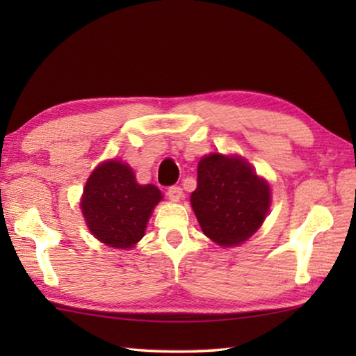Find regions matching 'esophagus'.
<instances>
[{
  "label": "esophagus",
  "mask_w": 356,
  "mask_h": 356,
  "mask_svg": "<svg viewBox=\"0 0 356 356\" xmlns=\"http://www.w3.org/2000/svg\"><path fill=\"white\" fill-rule=\"evenodd\" d=\"M182 196H184V191H182V188H180V186L172 185V186H170V188H168V197H170L171 201L177 202V201L182 200Z\"/></svg>",
  "instance_id": "34e87169"
}]
</instances>
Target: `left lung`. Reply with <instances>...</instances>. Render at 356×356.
<instances>
[{
  "mask_svg": "<svg viewBox=\"0 0 356 356\" xmlns=\"http://www.w3.org/2000/svg\"><path fill=\"white\" fill-rule=\"evenodd\" d=\"M191 207L202 232L221 246H237L262 226L268 213V182L242 156L209 154L197 165Z\"/></svg>",
  "mask_w": 356,
  "mask_h": 356,
  "instance_id": "8db88e82",
  "label": "left lung"
}]
</instances>
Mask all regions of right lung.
I'll list each match as a JSON object with an SVG mask.
<instances>
[{
    "label": "right lung",
    "mask_w": 356,
    "mask_h": 356,
    "mask_svg": "<svg viewBox=\"0 0 356 356\" xmlns=\"http://www.w3.org/2000/svg\"><path fill=\"white\" fill-rule=\"evenodd\" d=\"M163 196L155 185H140L127 163L108 160L89 176L81 212L92 236L111 248L127 250L144 237L147 221Z\"/></svg>",
    "instance_id": "right-lung-1"
}]
</instances>
